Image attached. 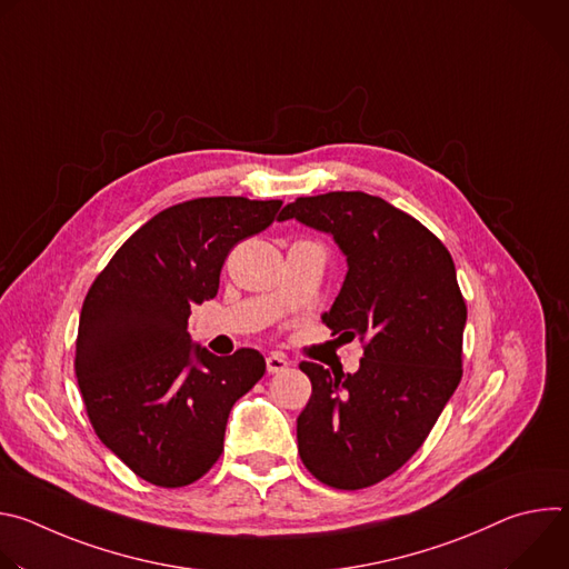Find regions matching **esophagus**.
Here are the masks:
<instances>
[{
  "mask_svg": "<svg viewBox=\"0 0 569 569\" xmlns=\"http://www.w3.org/2000/svg\"><path fill=\"white\" fill-rule=\"evenodd\" d=\"M266 365H268V371H270V373H279V371L288 369V360H286L281 353H270V356L266 358Z\"/></svg>",
  "mask_w": 569,
  "mask_h": 569,
  "instance_id": "34e87169",
  "label": "esophagus"
}]
</instances>
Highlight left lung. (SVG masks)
<instances>
[{"instance_id": "1", "label": "left lung", "mask_w": 569, "mask_h": 569, "mask_svg": "<svg viewBox=\"0 0 569 569\" xmlns=\"http://www.w3.org/2000/svg\"><path fill=\"white\" fill-rule=\"evenodd\" d=\"M288 218L333 233L349 272L321 319L365 342L356 373L299 365L312 385L297 419L299 457L321 483L367 489L423 446L455 393L466 301L443 242L378 196L297 198L279 216Z\"/></svg>"}]
</instances>
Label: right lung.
<instances>
[{
  "label": "right lung",
  "instance_id": "add662e5",
  "mask_svg": "<svg viewBox=\"0 0 569 569\" xmlns=\"http://www.w3.org/2000/svg\"><path fill=\"white\" fill-rule=\"evenodd\" d=\"M281 200L196 198L139 227L94 279L73 369L97 437L141 479L180 489L220 457L233 402L266 373L257 349L218 358L191 342L193 303L218 295L238 240Z\"/></svg>",
  "mask_w": 569,
  "mask_h": 569
}]
</instances>
